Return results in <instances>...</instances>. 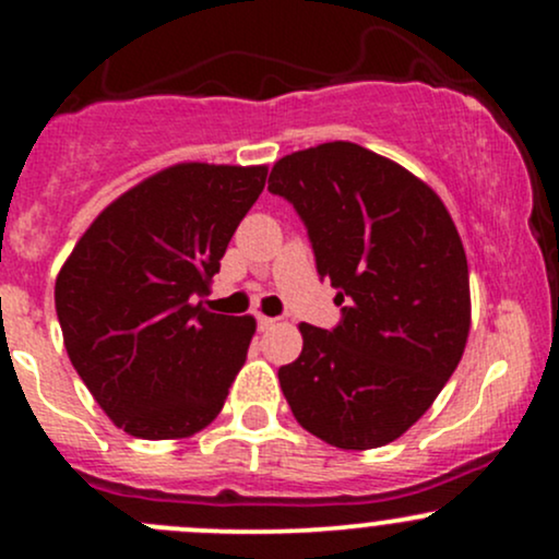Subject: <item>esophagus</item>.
Listing matches in <instances>:
<instances>
[{
	"mask_svg": "<svg viewBox=\"0 0 559 559\" xmlns=\"http://www.w3.org/2000/svg\"><path fill=\"white\" fill-rule=\"evenodd\" d=\"M275 323H278V320H275V318L258 316V325H260V331H271V329H275Z\"/></svg>",
	"mask_w": 559,
	"mask_h": 559,
	"instance_id": "esophagus-1",
	"label": "esophagus"
}]
</instances>
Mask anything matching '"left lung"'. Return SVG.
<instances>
[{"instance_id":"8db88e82","label":"left lung","mask_w":559,"mask_h":559,"mask_svg":"<svg viewBox=\"0 0 559 559\" xmlns=\"http://www.w3.org/2000/svg\"><path fill=\"white\" fill-rule=\"evenodd\" d=\"M267 189L307 226L342 323H299L301 355L278 370L294 418L325 444L376 449L423 418L463 360L467 258L428 183L352 141L292 152Z\"/></svg>"}]
</instances>
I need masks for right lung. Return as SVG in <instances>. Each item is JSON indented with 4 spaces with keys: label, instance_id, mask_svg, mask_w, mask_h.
<instances>
[{
    "label": "right lung",
    "instance_id": "add662e5",
    "mask_svg": "<svg viewBox=\"0 0 559 559\" xmlns=\"http://www.w3.org/2000/svg\"><path fill=\"white\" fill-rule=\"evenodd\" d=\"M265 176L267 165H170L107 204L60 267L68 357L126 433L186 439L226 404L258 323L194 297L221 271Z\"/></svg>",
    "mask_w": 559,
    "mask_h": 559
}]
</instances>
